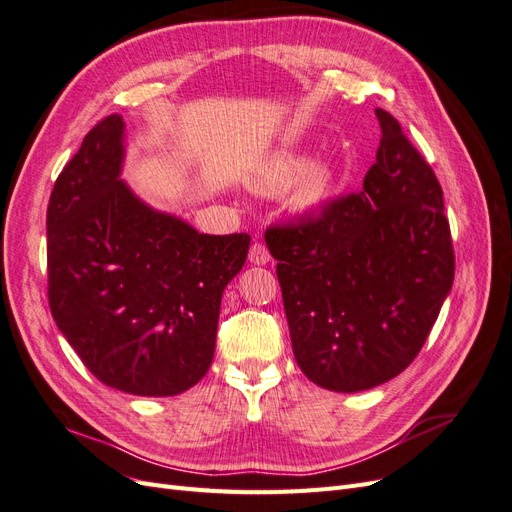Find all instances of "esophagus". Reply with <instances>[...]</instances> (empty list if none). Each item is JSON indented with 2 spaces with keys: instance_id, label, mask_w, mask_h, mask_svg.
Returning a JSON list of instances; mask_svg holds the SVG:
<instances>
[{
  "instance_id": "34e87169",
  "label": "esophagus",
  "mask_w": 512,
  "mask_h": 512,
  "mask_svg": "<svg viewBox=\"0 0 512 512\" xmlns=\"http://www.w3.org/2000/svg\"><path fill=\"white\" fill-rule=\"evenodd\" d=\"M271 260V254L269 250L262 243H254L250 247V262L252 265H267V262Z\"/></svg>"
}]
</instances>
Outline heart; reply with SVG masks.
I'll return each mask as SVG.
<instances>
[{"label":"heart","instance_id":"b5f03b06","mask_svg":"<svg viewBox=\"0 0 512 512\" xmlns=\"http://www.w3.org/2000/svg\"><path fill=\"white\" fill-rule=\"evenodd\" d=\"M292 179V203L299 209H312L329 196L335 173L324 160L305 164L297 153H275L258 168L254 188L260 192H280Z\"/></svg>","mask_w":512,"mask_h":512}]
</instances>
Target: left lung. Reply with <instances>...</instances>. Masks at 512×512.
<instances>
[{"label": "left lung", "mask_w": 512, "mask_h": 512, "mask_svg": "<svg viewBox=\"0 0 512 512\" xmlns=\"http://www.w3.org/2000/svg\"><path fill=\"white\" fill-rule=\"evenodd\" d=\"M376 117L382 136L363 190L265 232L294 359L335 393L399 376L421 352L455 277L440 183L397 119L382 108Z\"/></svg>", "instance_id": "obj_1"}]
</instances>
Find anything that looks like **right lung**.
Listing matches in <instances>:
<instances>
[{"mask_svg": "<svg viewBox=\"0 0 512 512\" xmlns=\"http://www.w3.org/2000/svg\"><path fill=\"white\" fill-rule=\"evenodd\" d=\"M126 123L108 115L61 170L46 211L49 305L85 367L111 389L173 397L213 361L224 288L250 235H203L121 179Z\"/></svg>", "mask_w": 512, "mask_h": 512, "instance_id": "obj_1", "label": "right lung"}]
</instances>
